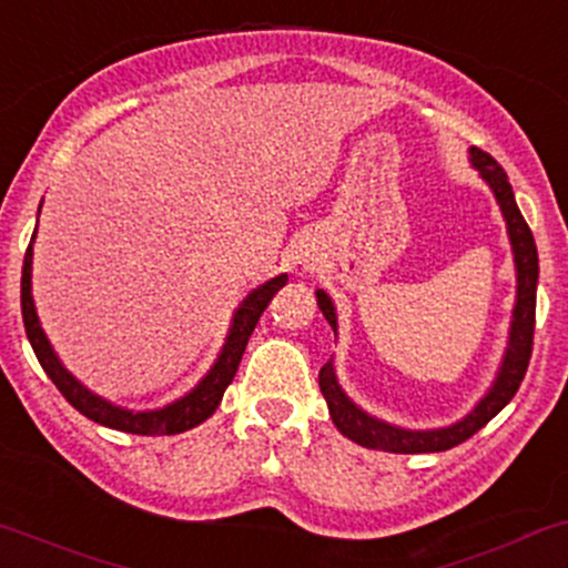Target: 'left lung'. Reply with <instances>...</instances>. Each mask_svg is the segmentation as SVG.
<instances>
[{"label":"left lung","instance_id":"obj_1","mask_svg":"<svg viewBox=\"0 0 568 568\" xmlns=\"http://www.w3.org/2000/svg\"><path fill=\"white\" fill-rule=\"evenodd\" d=\"M471 164L483 172V178L488 180V185L494 189L498 204H501V213L507 217V232L513 240V253H515V266H517V304L513 313V332H509V347L504 355L501 372H498L496 385L490 388V394L477 404L475 413H469L464 420L456 423L450 428H436V432H404V428L388 426V423L375 420L366 413H361L358 407L342 394V388L336 385L334 377V364L326 361L317 375L321 383V394L328 404V415H332L334 426L339 428L347 439H353L355 445L369 447V450H385V453H442L450 450V447L460 445V442L469 439L471 434H477L479 428L488 420L501 413L513 396L520 388L523 377H526L528 361H531L534 351V323H537V280H539V258H537V245H534V234L528 229V223L523 221L520 210H517L513 185H509L507 172L501 170V164L479 148H471ZM317 307H321L323 317L336 328V315L334 304L323 291H315Z\"/></svg>","mask_w":568,"mask_h":568}]
</instances>
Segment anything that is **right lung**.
Returning <instances> with one entry per match:
<instances>
[{
  "label": "right lung",
  "instance_id": "obj_1",
  "mask_svg": "<svg viewBox=\"0 0 568 568\" xmlns=\"http://www.w3.org/2000/svg\"><path fill=\"white\" fill-rule=\"evenodd\" d=\"M31 242H34V234H31ZM31 242L27 247V255H23V272H21V315H23V326H27V336L31 342V351H34L37 361H40V366L45 369V375L53 379L55 388L61 390V396H64L80 415H85L89 420L99 423V426L118 428V432H126V434H142V436L180 434L207 420V417L215 413L217 404H221L223 390L229 388V383H232L236 375V366H240L242 353H245V345L247 339H251L261 313L270 307L272 296L277 294V291L285 285V280H288L285 274H280V277H274L270 283L261 285V288H255L253 294L242 302V307L236 310L234 315L232 332H229V339L226 345H223L221 355H217L215 366L189 396H183L180 402H174L164 409H153V413H132V409L112 407V404L104 402V398L93 396L91 390H85L83 385H80L78 379H74L70 372L59 364V358H55L51 345H48L45 334H42L40 321H37L34 302H31Z\"/></svg>",
  "mask_w": 568,
  "mask_h": 568
}]
</instances>
